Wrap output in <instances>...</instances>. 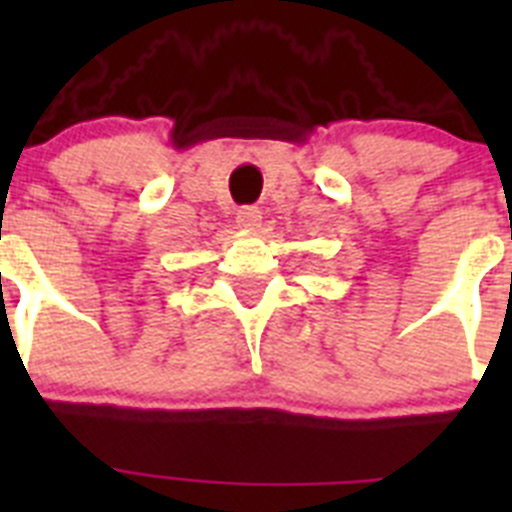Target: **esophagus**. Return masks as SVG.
<instances>
[{"label":"esophagus","instance_id":"obj_1","mask_svg":"<svg viewBox=\"0 0 512 512\" xmlns=\"http://www.w3.org/2000/svg\"><path fill=\"white\" fill-rule=\"evenodd\" d=\"M235 223L243 230L261 228V210L259 207H241V210H238V217H235Z\"/></svg>","mask_w":512,"mask_h":512}]
</instances>
